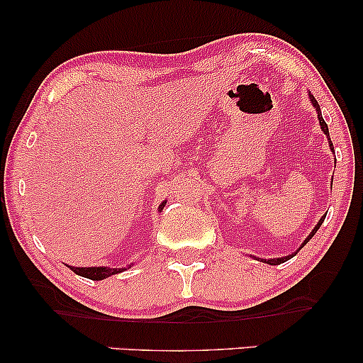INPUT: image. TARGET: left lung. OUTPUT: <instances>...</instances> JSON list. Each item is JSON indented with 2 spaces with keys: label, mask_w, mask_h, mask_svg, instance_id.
Returning a JSON list of instances; mask_svg holds the SVG:
<instances>
[{
  "label": "left lung",
  "mask_w": 363,
  "mask_h": 363,
  "mask_svg": "<svg viewBox=\"0 0 363 363\" xmlns=\"http://www.w3.org/2000/svg\"><path fill=\"white\" fill-rule=\"evenodd\" d=\"M311 101H312V104H314V107H315V111H317V113H319V122H320V127H322V130H324V133H325V135H327V137H329V128H327V123L324 122V118H322V113H320L319 104H317V101H315V99H314V97H312V96H311ZM329 140H330V137H329ZM330 147H332V148H334V145H332V142H330ZM324 220H325V215L320 218V221H319V223H317V226L314 228V230H312V233H311V235H309V236H307V240H306L304 242H302V246H301V247H299V250H297V251H301V250H302V247H304V246L307 245V242H309V241H311V238L315 235V233H317V230H319V228H320V225H322V223H324ZM294 255H296V252H294ZM294 255H289V256H286V257H277V259H267V261H266V259H262V262H267V264H272V266H276V264H281V262H286L287 259H291V257H292V256H294Z\"/></svg>",
  "instance_id": "8db88e82"
}]
</instances>
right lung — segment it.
I'll return each instance as SVG.
<instances>
[{
  "label": "right lung",
  "mask_w": 363,
  "mask_h": 363,
  "mask_svg": "<svg viewBox=\"0 0 363 363\" xmlns=\"http://www.w3.org/2000/svg\"><path fill=\"white\" fill-rule=\"evenodd\" d=\"M165 206V203H162V206L158 208V210H162V208ZM71 267L72 272H76L77 276H82V277H87V279H92V281H101L104 277H108L112 274H117V272H122L125 271V267L123 269H108V267Z\"/></svg>",
  "instance_id": "obj_1"
}]
</instances>
